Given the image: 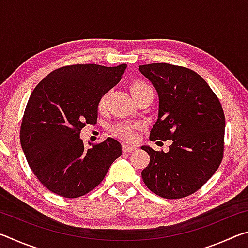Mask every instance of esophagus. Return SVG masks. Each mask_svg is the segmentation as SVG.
Wrapping results in <instances>:
<instances>
[{
  "label": "esophagus",
  "instance_id": "34e87169",
  "mask_svg": "<svg viewBox=\"0 0 248 248\" xmlns=\"http://www.w3.org/2000/svg\"><path fill=\"white\" fill-rule=\"evenodd\" d=\"M134 150H136V146H133L131 144H127V143L123 144V151H124V152H125V153L132 152V151H134Z\"/></svg>",
  "mask_w": 248,
  "mask_h": 248
}]
</instances>
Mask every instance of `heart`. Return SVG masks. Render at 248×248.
<instances>
[{
  "label": "heart",
  "mask_w": 248,
  "mask_h": 248,
  "mask_svg": "<svg viewBox=\"0 0 248 248\" xmlns=\"http://www.w3.org/2000/svg\"><path fill=\"white\" fill-rule=\"evenodd\" d=\"M151 90V87L143 82H134L131 85V93L134 98L137 97L138 95L144 93L145 91ZM107 97L108 94H104L102 97L98 100V109L99 110H104L105 107H106L107 103ZM136 130L137 127L134 124H131L129 123H117L114 127L111 128V132L115 134V136L121 138L125 141H131L136 137Z\"/></svg>",
  "instance_id": "heart-1"
}]
</instances>
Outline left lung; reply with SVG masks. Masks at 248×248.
<instances>
[{"mask_svg": "<svg viewBox=\"0 0 248 248\" xmlns=\"http://www.w3.org/2000/svg\"><path fill=\"white\" fill-rule=\"evenodd\" d=\"M158 94V118L150 140H171L169 152L141 146L150 155L142 170L149 189L166 199L194 194L220 166L225 117L221 103L198 73L169 63L139 65Z\"/></svg>", "mask_w": 248, "mask_h": 248, "instance_id": "1", "label": "left lung"}]
</instances>
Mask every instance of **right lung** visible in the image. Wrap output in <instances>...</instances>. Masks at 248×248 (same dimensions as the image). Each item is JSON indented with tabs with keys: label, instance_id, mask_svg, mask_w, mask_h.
I'll list each match as a JSON object with an SVG mask.
<instances>
[{
	"label": "right lung",
	"instance_id": "obj_1",
	"mask_svg": "<svg viewBox=\"0 0 248 248\" xmlns=\"http://www.w3.org/2000/svg\"><path fill=\"white\" fill-rule=\"evenodd\" d=\"M125 68L62 66L32 91L20 125V144L32 173L53 194L64 198L86 195L123 154L112 138L86 150L79 133L86 124L97 123L99 98L118 84Z\"/></svg>",
	"mask_w": 248,
	"mask_h": 248
}]
</instances>
